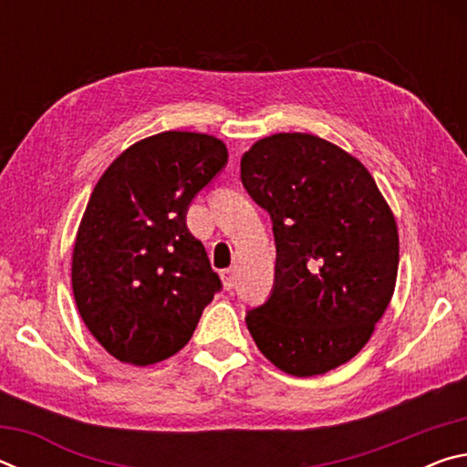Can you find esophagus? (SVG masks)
<instances>
[{
	"label": "esophagus",
	"mask_w": 467,
	"mask_h": 467,
	"mask_svg": "<svg viewBox=\"0 0 467 467\" xmlns=\"http://www.w3.org/2000/svg\"><path fill=\"white\" fill-rule=\"evenodd\" d=\"M220 278H223V284H224L226 290L234 288V284H236V267H228V270H223V272H220Z\"/></svg>",
	"instance_id": "esophagus-1"
}]
</instances>
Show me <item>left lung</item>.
<instances>
[{
	"mask_svg": "<svg viewBox=\"0 0 467 467\" xmlns=\"http://www.w3.org/2000/svg\"><path fill=\"white\" fill-rule=\"evenodd\" d=\"M241 181L275 241L274 288L247 311L249 334L288 375L344 365L373 336L398 278V226L375 179L327 140L275 133L243 154Z\"/></svg>",
	"mask_w": 467,
	"mask_h": 467,
	"instance_id": "left-lung-1",
	"label": "left lung"
}]
</instances>
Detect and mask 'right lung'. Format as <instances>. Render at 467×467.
Here are the masks:
<instances>
[{
  "label": "right lung",
  "instance_id": "right-lung-1",
  "mask_svg": "<svg viewBox=\"0 0 467 467\" xmlns=\"http://www.w3.org/2000/svg\"><path fill=\"white\" fill-rule=\"evenodd\" d=\"M226 161L214 136L162 131L117 156L94 187L72 288L86 327L117 360L146 367L177 354L223 288L185 218Z\"/></svg>",
  "mask_w": 467,
  "mask_h": 467
}]
</instances>
